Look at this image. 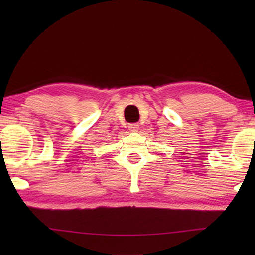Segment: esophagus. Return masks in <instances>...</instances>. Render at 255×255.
I'll use <instances>...</instances> for the list:
<instances>
[{"mask_svg":"<svg viewBox=\"0 0 255 255\" xmlns=\"http://www.w3.org/2000/svg\"><path fill=\"white\" fill-rule=\"evenodd\" d=\"M128 129H129V130H130L131 132H137L138 129H139V125L136 124V123H135V124H129Z\"/></svg>","mask_w":255,"mask_h":255,"instance_id":"1","label":"esophagus"}]
</instances>
